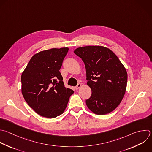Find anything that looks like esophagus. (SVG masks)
I'll list each match as a JSON object with an SVG mask.
<instances>
[{
  "label": "esophagus",
  "mask_w": 152,
  "mask_h": 152,
  "mask_svg": "<svg viewBox=\"0 0 152 152\" xmlns=\"http://www.w3.org/2000/svg\"><path fill=\"white\" fill-rule=\"evenodd\" d=\"M81 86H82V85H81V83H78V84H77V86L75 87V89H76V90H78V88H80L81 87Z\"/></svg>",
  "instance_id": "esophagus-1"
}]
</instances>
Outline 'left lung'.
Here are the masks:
<instances>
[{
    "mask_svg": "<svg viewBox=\"0 0 152 152\" xmlns=\"http://www.w3.org/2000/svg\"><path fill=\"white\" fill-rule=\"evenodd\" d=\"M74 53L82 59L86 69L87 84L91 90L86 100L88 108L97 115H105L121 102L126 88L127 72L116 55L101 46L78 48Z\"/></svg>",
    "mask_w": 152,
    "mask_h": 152,
    "instance_id": "1",
    "label": "left lung"
}]
</instances>
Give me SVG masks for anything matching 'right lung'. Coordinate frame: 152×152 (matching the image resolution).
I'll list each match as a JSON object with an SVG mask.
<instances>
[{"mask_svg":"<svg viewBox=\"0 0 152 152\" xmlns=\"http://www.w3.org/2000/svg\"><path fill=\"white\" fill-rule=\"evenodd\" d=\"M69 49L41 51L31 58L21 75V91L28 104L39 115L56 118L65 110L74 91L65 87L59 71Z\"/></svg>","mask_w":152,"mask_h":152,"instance_id":"1","label":"right lung"}]
</instances>
